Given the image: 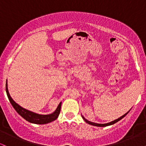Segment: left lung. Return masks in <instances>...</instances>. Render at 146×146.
<instances>
[{
    "label": "left lung",
    "instance_id": "1",
    "mask_svg": "<svg viewBox=\"0 0 146 146\" xmlns=\"http://www.w3.org/2000/svg\"><path fill=\"white\" fill-rule=\"evenodd\" d=\"M128 113H129V111L128 112V113H125V115H123V116H121V117H119V118L117 119L114 120V121H111V122H110V123H104V124H102V123H93V122H90V121H88V120H87V119H85L84 117L83 116H82V118L84 119V121H86L87 123H88V124H90V125H95V126H98V127H105V126H108V125H113V124H114V123H117V121H119V120H121V119H123V117H124L125 116V115H126L127 114H128Z\"/></svg>",
    "mask_w": 146,
    "mask_h": 146
}]
</instances>
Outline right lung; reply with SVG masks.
<instances>
[{
	"label": "right lung",
	"mask_w": 146,
	"mask_h": 146,
	"mask_svg": "<svg viewBox=\"0 0 146 146\" xmlns=\"http://www.w3.org/2000/svg\"><path fill=\"white\" fill-rule=\"evenodd\" d=\"M6 93L10 103L11 104V105L14 107V109L16 110V112L22 117H23L25 120L30 122V123H36V124H46V123H50V122L56 120L60 113L62 102H60L59 104L58 108L55 110V112H53L52 114H50V115H39V114L33 113V112L22 108L18 104H16L10 96L7 88V80L6 82Z\"/></svg>",
	"instance_id": "right-lung-1"
}]
</instances>
